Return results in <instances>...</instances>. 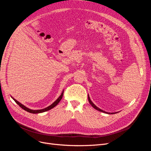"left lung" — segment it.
<instances>
[{
  "instance_id": "left-lung-1",
  "label": "left lung",
  "mask_w": 151,
  "mask_h": 151,
  "mask_svg": "<svg viewBox=\"0 0 151 151\" xmlns=\"http://www.w3.org/2000/svg\"><path fill=\"white\" fill-rule=\"evenodd\" d=\"M88 100H89V103L91 104V106H92L94 109H97V110H98V111H101V112H103V113H107V114H115V113H117V112H115V113H108V112L104 111L102 110V109H101L100 108H99L98 106H96V105H95V104L92 102V101H91V99H90V98H89V94H88Z\"/></svg>"
}]
</instances>
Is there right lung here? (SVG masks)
Returning <instances> with one entry per match:
<instances>
[{
  "instance_id": "obj_1",
  "label": "right lung",
  "mask_w": 151,
  "mask_h": 151,
  "mask_svg": "<svg viewBox=\"0 0 151 151\" xmlns=\"http://www.w3.org/2000/svg\"><path fill=\"white\" fill-rule=\"evenodd\" d=\"M63 95V90L62 91V93H61L60 96H59V97L55 100V101L52 104H50V106H48V107L45 108L41 109H36V110H35V109H29V108H27L26 106H24V104H21V103H19V101H17V100L15 99L13 97L11 96V98L13 99L14 101L18 105H19V106L21 108L23 109L24 110H25V111H28V112H29V113H31L35 114V113H43V112L47 111L50 110V109H52L53 108H54L55 106H56L57 104H58V103L60 101V100H61L62 98Z\"/></svg>"
}]
</instances>
